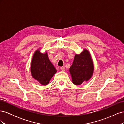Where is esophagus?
I'll return each instance as SVG.
<instances>
[{"instance_id":"obj_1","label":"esophagus","mask_w":124,"mask_h":124,"mask_svg":"<svg viewBox=\"0 0 124 124\" xmlns=\"http://www.w3.org/2000/svg\"><path fill=\"white\" fill-rule=\"evenodd\" d=\"M61 70H62V71H65V68L64 67H61Z\"/></svg>"}]
</instances>
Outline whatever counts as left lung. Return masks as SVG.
Returning a JSON list of instances; mask_svg holds the SVG:
<instances>
[{
    "mask_svg": "<svg viewBox=\"0 0 124 124\" xmlns=\"http://www.w3.org/2000/svg\"><path fill=\"white\" fill-rule=\"evenodd\" d=\"M94 69L93 62L88 50L84 49L80 54L74 56L69 72L72 77V83L80 85L84 81H87L93 76Z\"/></svg>",
    "mask_w": 124,
    "mask_h": 124,
    "instance_id": "8db88e82",
    "label": "left lung"
}]
</instances>
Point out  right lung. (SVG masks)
<instances>
[{
    "instance_id": "right-lung-1",
    "label": "right lung",
    "mask_w": 124,
    "mask_h": 124,
    "mask_svg": "<svg viewBox=\"0 0 124 124\" xmlns=\"http://www.w3.org/2000/svg\"><path fill=\"white\" fill-rule=\"evenodd\" d=\"M31 72L32 77L43 85L48 84L50 80L57 72L51 62L47 52L41 53L40 50L35 51L31 62Z\"/></svg>"
}]
</instances>
